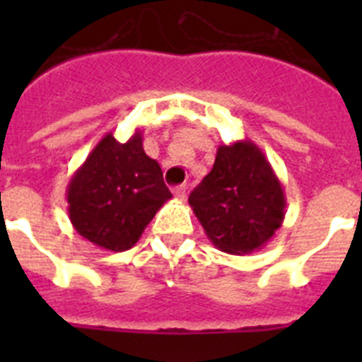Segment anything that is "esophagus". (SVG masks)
<instances>
[{"mask_svg": "<svg viewBox=\"0 0 362 362\" xmlns=\"http://www.w3.org/2000/svg\"><path fill=\"white\" fill-rule=\"evenodd\" d=\"M174 196L177 197L179 201H183L187 197V187L185 185H179V187L174 188Z\"/></svg>", "mask_w": 362, "mask_h": 362, "instance_id": "esophagus-1", "label": "esophagus"}]
</instances>
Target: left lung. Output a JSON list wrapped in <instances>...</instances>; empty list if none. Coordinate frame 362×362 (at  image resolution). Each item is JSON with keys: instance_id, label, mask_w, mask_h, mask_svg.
<instances>
[{"instance_id": "1", "label": "left lung", "mask_w": 362, "mask_h": 362, "mask_svg": "<svg viewBox=\"0 0 362 362\" xmlns=\"http://www.w3.org/2000/svg\"><path fill=\"white\" fill-rule=\"evenodd\" d=\"M188 203L212 245L233 255L263 248L286 214L283 185L250 139L217 148L212 170Z\"/></svg>"}]
</instances>
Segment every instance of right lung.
<instances>
[{
  "instance_id": "right-lung-1",
  "label": "right lung",
  "mask_w": 362,
  "mask_h": 362,
  "mask_svg": "<svg viewBox=\"0 0 362 362\" xmlns=\"http://www.w3.org/2000/svg\"><path fill=\"white\" fill-rule=\"evenodd\" d=\"M172 194L161 166L143 150L137 129L127 143L108 132L70 177L66 203L72 226L99 248H132Z\"/></svg>"
}]
</instances>
